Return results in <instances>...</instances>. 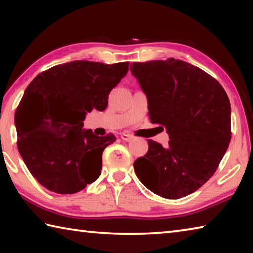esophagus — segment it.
Listing matches in <instances>:
<instances>
[{"label":"esophagus","mask_w":253,"mask_h":253,"mask_svg":"<svg viewBox=\"0 0 253 253\" xmlns=\"http://www.w3.org/2000/svg\"><path fill=\"white\" fill-rule=\"evenodd\" d=\"M122 139L125 140V142H130V140L132 139V136L129 135V134H125V132H123V134L121 135Z\"/></svg>","instance_id":"34e87169"}]
</instances>
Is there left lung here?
<instances>
[{"mask_svg":"<svg viewBox=\"0 0 253 253\" xmlns=\"http://www.w3.org/2000/svg\"><path fill=\"white\" fill-rule=\"evenodd\" d=\"M130 71L147 96L151 123L169 136L166 147L147 140L148 152L135 161V173L153 193L184 198L213 176L229 147L228 95L212 76L174 58L134 62Z\"/></svg>","mask_w":253,"mask_h":253,"instance_id":"1","label":"left lung"}]
</instances>
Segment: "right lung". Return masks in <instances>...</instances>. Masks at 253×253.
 I'll list each match as a JSON object with an SVG mask.
<instances>
[{"instance_id":"add662e5","label":"right lung","mask_w":253,"mask_h":253,"mask_svg":"<svg viewBox=\"0 0 253 253\" xmlns=\"http://www.w3.org/2000/svg\"><path fill=\"white\" fill-rule=\"evenodd\" d=\"M128 62L76 60L38 75L15 111L18 149L30 173L58 194H74L99 177L104 149L116 140L83 129L85 114L102 111Z\"/></svg>"}]
</instances>
